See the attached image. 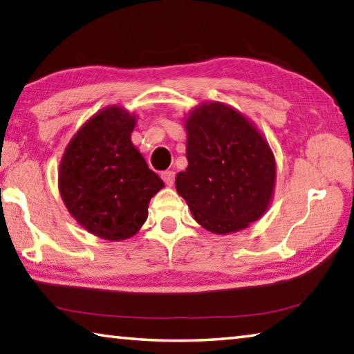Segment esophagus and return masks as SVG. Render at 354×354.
<instances>
[{"instance_id": "esophagus-1", "label": "esophagus", "mask_w": 354, "mask_h": 354, "mask_svg": "<svg viewBox=\"0 0 354 354\" xmlns=\"http://www.w3.org/2000/svg\"><path fill=\"white\" fill-rule=\"evenodd\" d=\"M160 178L164 179V183L167 185H171L173 181H175V171H173V170H165V171H162V175H160Z\"/></svg>"}]
</instances>
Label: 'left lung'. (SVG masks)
I'll return each instance as SVG.
<instances>
[{
	"mask_svg": "<svg viewBox=\"0 0 354 354\" xmlns=\"http://www.w3.org/2000/svg\"><path fill=\"white\" fill-rule=\"evenodd\" d=\"M185 171L176 190L204 229L236 232L265 214L275 183V160L259 130L220 102L192 111L187 122Z\"/></svg>",
	"mask_w": 354,
	"mask_h": 354,
	"instance_id": "left-lung-1",
	"label": "left lung"
}]
</instances>
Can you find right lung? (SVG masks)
<instances>
[{"label": "right lung", "mask_w": 354, "mask_h": 354, "mask_svg": "<svg viewBox=\"0 0 354 354\" xmlns=\"http://www.w3.org/2000/svg\"><path fill=\"white\" fill-rule=\"evenodd\" d=\"M136 119L119 106L93 115L66 147L60 162L63 203L80 226L119 241L138 232L149 203L164 187L131 144Z\"/></svg>", "instance_id": "add662e5"}]
</instances>
